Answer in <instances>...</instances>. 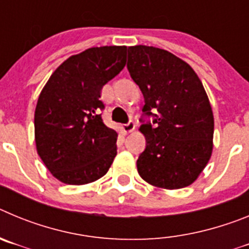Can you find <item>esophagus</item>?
Segmentation results:
<instances>
[{"instance_id": "34e87169", "label": "esophagus", "mask_w": 249, "mask_h": 249, "mask_svg": "<svg viewBox=\"0 0 249 249\" xmlns=\"http://www.w3.org/2000/svg\"><path fill=\"white\" fill-rule=\"evenodd\" d=\"M123 131L126 132V133H131V132H133L136 129V123L133 122V121H129L128 123H126V124H123Z\"/></svg>"}]
</instances>
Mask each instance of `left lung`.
Returning <instances> with one entry per match:
<instances>
[{"mask_svg": "<svg viewBox=\"0 0 249 249\" xmlns=\"http://www.w3.org/2000/svg\"><path fill=\"white\" fill-rule=\"evenodd\" d=\"M127 68L143 93L142 111L153 117L140 127L147 144L138 173L160 188L190 186L213 149V112L199 77L183 59L152 46L128 47Z\"/></svg>", "mask_w": 249, "mask_h": 249, "instance_id": "8db88e82", "label": "left lung"}]
</instances>
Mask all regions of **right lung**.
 Returning a JSON list of instances; mask_svg holds the SVG:
<instances>
[{
	"mask_svg": "<svg viewBox=\"0 0 249 249\" xmlns=\"http://www.w3.org/2000/svg\"><path fill=\"white\" fill-rule=\"evenodd\" d=\"M126 46L92 47L68 57L51 74L35 111L37 153L66 184L91 183L117 155V132L103 123L101 91L126 66Z\"/></svg>",
	"mask_w": 249,
	"mask_h": 249,
	"instance_id": "obj_1",
	"label": "right lung"
}]
</instances>
